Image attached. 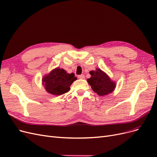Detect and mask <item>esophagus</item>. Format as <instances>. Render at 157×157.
<instances>
[{
    "label": "esophagus",
    "instance_id": "1",
    "mask_svg": "<svg viewBox=\"0 0 157 157\" xmlns=\"http://www.w3.org/2000/svg\"><path fill=\"white\" fill-rule=\"evenodd\" d=\"M78 77L79 78H80V79H84L85 78V76H84V75H78Z\"/></svg>",
    "mask_w": 157,
    "mask_h": 157
}]
</instances>
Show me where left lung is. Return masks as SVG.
<instances>
[{
	"mask_svg": "<svg viewBox=\"0 0 157 157\" xmlns=\"http://www.w3.org/2000/svg\"><path fill=\"white\" fill-rule=\"evenodd\" d=\"M91 77L87 81L92 90L100 96H104L112 93L116 87V82L100 68L90 71Z\"/></svg>",
	"mask_w": 157,
	"mask_h": 157,
	"instance_id": "obj_1",
	"label": "left lung"
}]
</instances>
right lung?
<instances>
[{
	"instance_id": "1",
	"label": "right lung",
	"mask_w": 157,
	"mask_h": 157,
	"mask_svg": "<svg viewBox=\"0 0 157 157\" xmlns=\"http://www.w3.org/2000/svg\"><path fill=\"white\" fill-rule=\"evenodd\" d=\"M76 80L73 73H67L64 69L58 67L45 75L42 81L48 93L58 96L70 91V86Z\"/></svg>"
}]
</instances>
